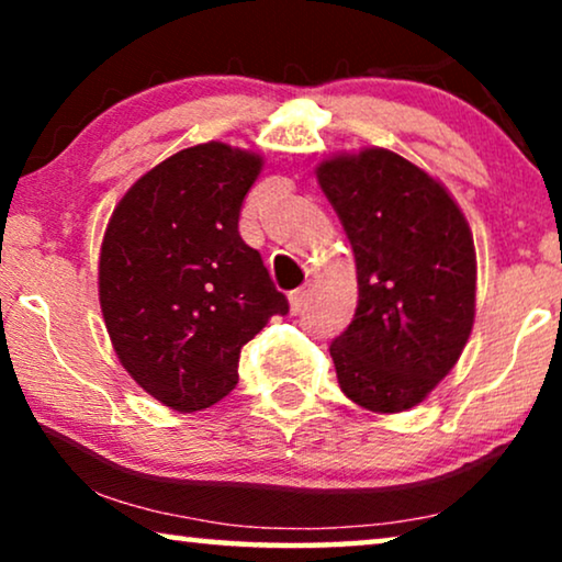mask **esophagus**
<instances>
[{"instance_id":"1","label":"esophagus","mask_w":562,"mask_h":562,"mask_svg":"<svg viewBox=\"0 0 562 562\" xmlns=\"http://www.w3.org/2000/svg\"><path fill=\"white\" fill-rule=\"evenodd\" d=\"M310 296H312V283H304V286H299V289L291 291V294H289L291 312H302L304 306H306V302H310Z\"/></svg>"}]
</instances>
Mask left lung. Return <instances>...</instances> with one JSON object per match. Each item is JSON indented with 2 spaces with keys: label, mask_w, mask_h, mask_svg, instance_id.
Returning a JSON list of instances; mask_svg holds the SVG:
<instances>
[{
  "label": "left lung",
  "mask_w": 562,
  "mask_h": 562,
  "mask_svg": "<svg viewBox=\"0 0 562 562\" xmlns=\"http://www.w3.org/2000/svg\"><path fill=\"white\" fill-rule=\"evenodd\" d=\"M317 179L358 271L356 317L329 345L337 381L363 409H412L471 337V227L440 181L386 148L322 160Z\"/></svg>",
  "instance_id": "8db88e82"
}]
</instances>
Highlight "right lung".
Instances as JSON below:
<instances>
[{
  "label": "right lung",
  "instance_id": "1",
  "mask_svg": "<svg viewBox=\"0 0 562 562\" xmlns=\"http://www.w3.org/2000/svg\"><path fill=\"white\" fill-rule=\"evenodd\" d=\"M263 158L225 143L179 150L140 176L106 225L99 304L120 363L176 412L237 383L243 345L289 302L237 233Z\"/></svg>",
  "mask_w": 562,
  "mask_h": 562
}]
</instances>
